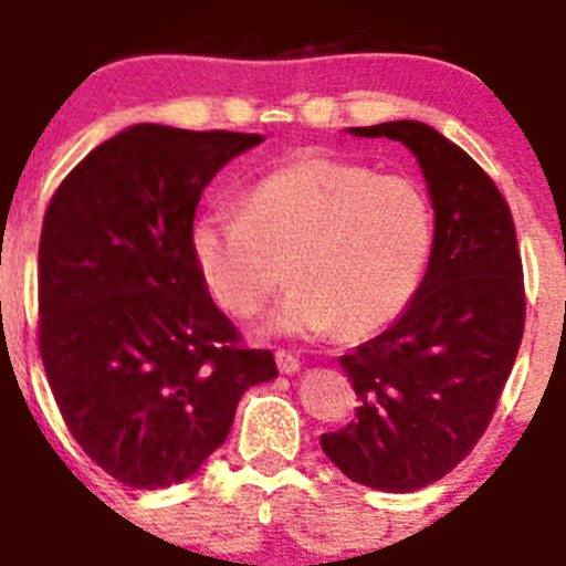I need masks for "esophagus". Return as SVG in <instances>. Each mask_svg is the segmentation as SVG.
<instances>
[{
	"label": "esophagus",
	"mask_w": 566,
	"mask_h": 566,
	"mask_svg": "<svg viewBox=\"0 0 566 566\" xmlns=\"http://www.w3.org/2000/svg\"><path fill=\"white\" fill-rule=\"evenodd\" d=\"M276 364L282 375H295L301 369V358L290 350H276Z\"/></svg>",
	"instance_id": "obj_1"
}]
</instances>
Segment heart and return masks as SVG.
<instances>
[{"label": "heart", "instance_id": "1", "mask_svg": "<svg viewBox=\"0 0 566 566\" xmlns=\"http://www.w3.org/2000/svg\"><path fill=\"white\" fill-rule=\"evenodd\" d=\"M436 249L424 188L402 175L325 153H298L251 182L241 213L197 219L191 254L232 317L260 315L290 279L273 325L367 336L413 304Z\"/></svg>", "mask_w": 566, "mask_h": 566}]
</instances>
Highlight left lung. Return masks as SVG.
I'll list each match as a JSON object with an SVG mask.
<instances>
[{
    "instance_id": "left-lung-1",
    "label": "left lung",
    "mask_w": 566,
    "mask_h": 566,
    "mask_svg": "<svg viewBox=\"0 0 566 566\" xmlns=\"http://www.w3.org/2000/svg\"><path fill=\"white\" fill-rule=\"evenodd\" d=\"M402 142L436 208V249L405 315L339 367L356 419L319 447L358 484L410 493L447 476L488 430L526 325L515 221L490 175L416 119L350 128Z\"/></svg>"
}]
</instances>
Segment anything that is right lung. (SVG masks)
<instances>
[{
  "mask_svg": "<svg viewBox=\"0 0 566 566\" xmlns=\"http://www.w3.org/2000/svg\"><path fill=\"white\" fill-rule=\"evenodd\" d=\"M262 136L134 125L60 182L38 251V347L67 430L134 490L191 476L243 391L279 375L243 347L191 254L202 188Z\"/></svg>",
  "mask_w": 566,
  "mask_h": 566,
  "instance_id": "right-lung-1",
  "label": "right lung"
}]
</instances>
